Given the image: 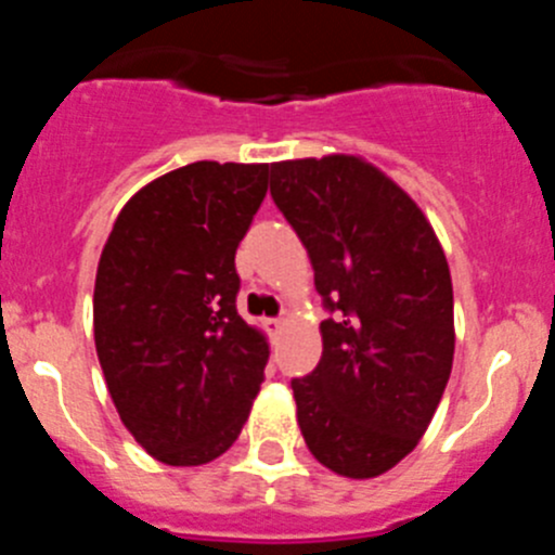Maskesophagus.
<instances>
[{
  "label": "esophagus",
  "instance_id": "34e87169",
  "mask_svg": "<svg viewBox=\"0 0 555 555\" xmlns=\"http://www.w3.org/2000/svg\"><path fill=\"white\" fill-rule=\"evenodd\" d=\"M267 331L269 333H281L283 331V320H281V317H274V320H267Z\"/></svg>",
  "mask_w": 555,
  "mask_h": 555
}]
</instances>
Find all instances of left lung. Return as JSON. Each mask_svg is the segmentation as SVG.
<instances>
[{
	"mask_svg": "<svg viewBox=\"0 0 555 555\" xmlns=\"http://www.w3.org/2000/svg\"><path fill=\"white\" fill-rule=\"evenodd\" d=\"M269 178L331 313L320 364L292 380L302 439L333 473L375 478L423 439L453 370L448 258L414 199L366 160H283Z\"/></svg>",
	"mask_w": 555,
	"mask_h": 555,
	"instance_id": "8db88e82",
	"label": "left lung"
}]
</instances>
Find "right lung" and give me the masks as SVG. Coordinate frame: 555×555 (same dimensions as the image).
Returning a JSON list of instances; mask_svg holds the SVG:
<instances>
[{
    "label": "right lung",
    "mask_w": 555,
    "mask_h": 555,
    "mask_svg": "<svg viewBox=\"0 0 555 555\" xmlns=\"http://www.w3.org/2000/svg\"><path fill=\"white\" fill-rule=\"evenodd\" d=\"M269 166L197 160L121 208L94 286L107 391L135 442L197 467L238 439L269 345L238 317L235 249L267 197Z\"/></svg>",
    "instance_id": "add662e5"
}]
</instances>
